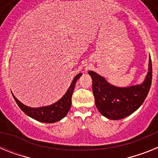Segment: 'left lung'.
<instances>
[{"label": "left lung", "mask_w": 158, "mask_h": 158, "mask_svg": "<svg viewBox=\"0 0 158 158\" xmlns=\"http://www.w3.org/2000/svg\"><path fill=\"white\" fill-rule=\"evenodd\" d=\"M89 74L92 77L93 96L99 111L110 119H122L135 112L146 100L152 82L151 58L150 56L146 79L139 85L115 87L93 71H89Z\"/></svg>", "instance_id": "1"}]
</instances>
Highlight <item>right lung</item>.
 <instances>
[{"mask_svg": "<svg viewBox=\"0 0 158 158\" xmlns=\"http://www.w3.org/2000/svg\"><path fill=\"white\" fill-rule=\"evenodd\" d=\"M81 76V73H78L73 78V80L65 94L58 102L53 104L52 105L36 107V108L30 107L20 103L13 95L12 96L16 100V104L20 107V109L26 115L31 117L32 118L40 121V122L48 123L58 122L63 118L70 109L71 104H72L71 99H72V95L73 93V90H74L75 84Z\"/></svg>", "mask_w": 158, "mask_h": 158, "instance_id": "1", "label": "right lung"}]
</instances>
